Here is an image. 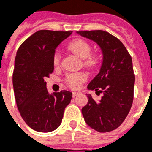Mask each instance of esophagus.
I'll list each match as a JSON object with an SVG mask.
<instances>
[{"label":"esophagus","mask_w":152,"mask_h":152,"mask_svg":"<svg viewBox=\"0 0 152 152\" xmlns=\"http://www.w3.org/2000/svg\"><path fill=\"white\" fill-rule=\"evenodd\" d=\"M80 91H73V92H72V96L76 97V96H78V95L80 94Z\"/></svg>","instance_id":"esophagus-1"}]
</instances>
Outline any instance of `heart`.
<instances>
[{"instance_id":"obj_1","label":"heart","mask_w":152,"mask_h":152,"mask_svg":"<svg viewBox=\"0 0 152 152\" xmlns=\"http://www.w3.org/2000/svg\"><path fill=\"white\" fill-rule=\"evenodd\" d=\"M69 50L76 54L80 59H86L87 64H94L97 62V58L91 56V47L89 43L82 39H76L72 40L68 45ZM61 60V54L59 52H56L54 55V64L58 65ZM86 80V76L84 73H72L68 74L66 77V82L72 88H77L81 83Z\"/></svg>"}]
</instances>
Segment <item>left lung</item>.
I'll return each instance as SVG.
<instances>
[{
    "mask_svg": "<svg viewBox=\"0 0 152 152\" xmlns=\"http://www.w3.org/2000/svg\"><path fill=\"white\" fill-rule=\"evenodd\" d=\"M99 45L103 62L99 73L88 85V90L103 93L99 102L90 94L82 114L89 127L99 132H107L120 127L132 105L135 75L132 61L118 38L103 30L76 32ZM97 94V93H96Z\"/></svg>",
    "mask_w": 152,
    "mask_h": 152,
    "instance_id": "left-lung-1",
    "label": "left lung"
}]
</instances>
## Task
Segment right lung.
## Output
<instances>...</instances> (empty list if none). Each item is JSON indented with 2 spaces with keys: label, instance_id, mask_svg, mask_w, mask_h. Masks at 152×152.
Instances as JSON below:
<instances>
[{
  "label": "right lung",
  "instance_id": "add662e5",
  "mask_svg": "<svg viewBox=\"0 0 152 152\" xmlns=\"http://www.w3.org/2000/svg\"><path fill=\"white\" fill-rule=\"evenodd\" d=\"M72 32L40 30L22 43L17 52L12 74L15 99L22 119L37 132L56 130L71 101V91L50 94L45 78L54 70L56 48Z\"/></svg>",
  "mask_w": 152,
  "mask_h": 152
}]
</instances>
